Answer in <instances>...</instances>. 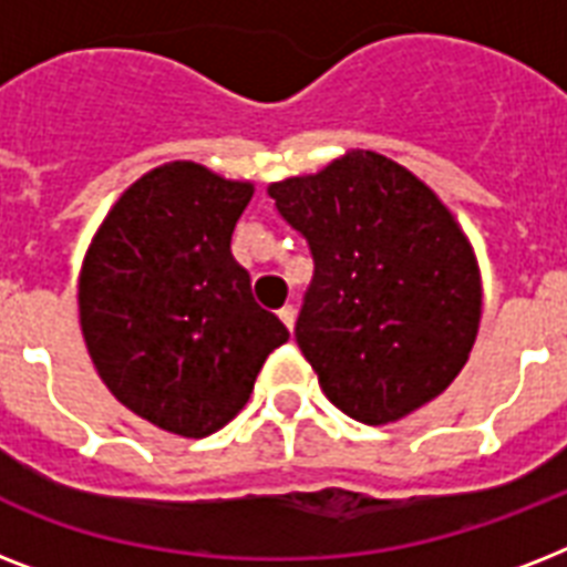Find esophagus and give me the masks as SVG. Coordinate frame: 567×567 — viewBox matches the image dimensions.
<instances>
[{
	"instance_id": "1",
	"label": "esophagus",
	"mask_w": 567,
	"mask_h": 567,
	"mask_svg": "<svg viewBox=\"0 0 567 567\" xmlns=\"http://www.w3.org/2000/svg\"><path fill=\"white\" fill-rule=\"evenodd\" d=\"M279 320H282L285 327H288L293 332V320H297V309H293V306H282V309H279Z\"/></svg>"
}]
</instances>
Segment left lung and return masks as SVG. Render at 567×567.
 <instances>
[{"mask_svg":"<svg viewBox=\"0 0 567 567\" xmlns=\"http://www.w3.org/2000/svg\"><path fill=\"white\" fill-rule=\"evenodd\" d=\"M267 194L315 258L293 336L323 394L368 426L435 400L483 315L474 249L447 205L368 150Z\"/></svg>","mask_w":567,"mask_h":567,"instance_id":"8db88e82","label":"left lung"}]
</instances>
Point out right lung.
Instances as JSON below:
<instances>
[{
    "label": "right lung",
    "mask_w": 567,
    "mask_h": 567,
    "mask_svg": "<svg viewBox=\"0 0 567 567\" xmlns=\"http://www.w3.org/2000/svg\"><path fill=\"white\" fill-rule=\"evenodd\" d=\"M249 199V182L164 164L120 196L84 256L79 318L93 368L137 417L185 439L226 426L288 341L231 258Z\"/></svg>",
    "instance_id": "1"
}]
</instances>
